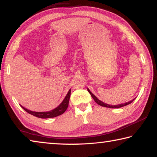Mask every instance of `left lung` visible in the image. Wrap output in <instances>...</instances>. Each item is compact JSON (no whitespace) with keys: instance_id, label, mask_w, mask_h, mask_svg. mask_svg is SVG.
Returning <instances> with one entry per match:
<instances>
[{"instance_id":"obj_1","label":"left lung","mask_w":157,"mask_h":157,"mask_svg":"<svg viewBox=\"0 0 157 157\" xmlns=\"http://www.w3.org/2000/svg\"><path fill=\"white\" fill-rule=\"evenodd\" d=\"M87 90H88V91H89V94H91V97H92L93 98H94V100H95V102H96L97 104L99 105L102 106V107H105L113 108V109H116V108H121V107H124V106H126V105H129V104H131V103L133 102V101H134V100H135V98H134V99L130 100L129 102H126V103H124V104H121V105H110L106 104V103H104L103 102H102V101H101V100H100L99 99H98V98H97L96 97H95V95H94V94H93L91 91H90V90H89V89H87Z\"/></svg>"}]
</instances>
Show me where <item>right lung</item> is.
<instances>
[{
    "label": "right lung",
    "mask_w": 157,
    "mask_h": 157,
    "mask_svg": "<svg viewBox=\"0 0 157 157\" xmlns=\"http://www.w3.org/2000/svg\"><path fill=\"white\" fill-rule=\"evenodd\" d=\"M70 96H71V89L68 91L67 95H66V97L62 101V102L57 107L50 111H45V112H36V111H33L28 110L21 105V107H22L23 109L26 111V112L31 114V115L36 116L37 118H55V117L62 115V114L64 113L65 111L67 109Z\"/></svg>",
    "instance_id": "right-lung-1"
}]
</instances>
